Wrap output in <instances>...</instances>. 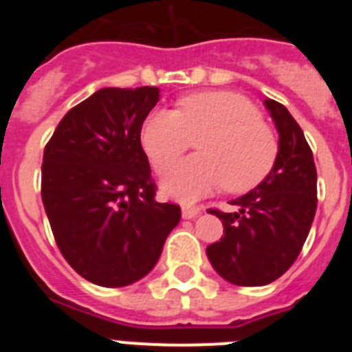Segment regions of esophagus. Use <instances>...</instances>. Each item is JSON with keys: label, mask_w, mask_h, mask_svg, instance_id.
I'll return each mask as SVG.
<instances>
[{"label": "esophagus", "mask_w": 352, "mask_h": 352, "mask_svg": "<svg viewBox=\"0 0 352 352\" xmlns=\"http://www.w3.org/2000/svg\"><path fill=\"white\" fill-rule=\"evenodd\" d=\"M182 214H183V219H185V220H192V219H195V217H199V214H201V208L183 206Z\"/></svg>", "instance_id": "obj_1"}]
</instances>
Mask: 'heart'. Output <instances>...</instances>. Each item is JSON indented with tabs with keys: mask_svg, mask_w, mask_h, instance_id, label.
<instances>
[{
	"mask_svg": "<svg viewBox=\"0 0 352 352\" xmlns=\"http://www.w3.org/2000/svg\"><path fill=\"white\" fill-rule=\"evenodd\" d=\"M192 141L199 153L162 179L164 194L183 203H194L222 185L236 194L252 190L268 176L278 153L259 109L229 91L194 93L179 100L178 111L157 109L142 123V149L160 174Z\"/></svg>",
	"mask_w": 352,
	"mask_h": 352,
	"instance_id": "heart-1",
	"label": "heart"
}]
</instances>
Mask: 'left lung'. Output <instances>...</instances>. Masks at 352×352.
I'll list each match as a JSON object with an SVG mask.
<instances>
[{"label":"left lung","instance_id":"1","mask_svg":"<svg viewBox=\"0 0 352 352\" xmlns=\"http://www.w3.org/2000/svg\"><path fill=\"white\" fill-rule=\"evenodd\" d=\"M264 105L278 132L275 166L256 188L229 201L238 211H208L223 226L208 259L222 278L245 287L272 284L291 268L317 208L316 164L303 130L282 104L266 98Z\"/></svg>","mask_w":352,"mask_h":352}]
</instances>
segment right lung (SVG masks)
<instances>
[{
	"label": "right lung",
	"instance_id": "1",
	"mask_svg": "<svg viewBox=\"0 0 352 352\" xmlns=\"http://www.w3.org/2000/svg\"><path fill=\"white\" fill-rule=\"evenodd\" d=\"M160 89L102 88L45 146L42 201L61 254L86 280L125 287L155 268L182 210L158 203L141 129Z\"/></svg>",
	"mask_w": 352,
	"mask_h": 352
}]
</instances>
